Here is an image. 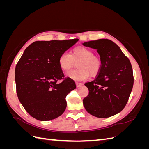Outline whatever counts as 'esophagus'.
Here are the masks:
<instances>
[{"instance_id":"obj_1","label":"esophagus","mask_w":149,"mask_h":149,"mask_svg":"<svg viewBox=\"0 0 149 149\" xmlns=\"http://www.w3.org/2000/svg\"><path fill=\"white\" fill-rule=\"evenodd\" d=\"M76 87H77V88H79V87H81V86H82L83 85V83H78V82H76Z\"/></svg>"}]
</instances>
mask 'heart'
I'll return each mask as SVG.
<instances>
[{"instance_id": "obj_1", "label": "heart", "mask_w": 149, "mask_h": 149, "mask_svg": "<svg viewBox=\"0 0 149 149\" xmlns=\"http://www.w3.org/2000/svg\"><path fill=\"white\" fill-rule=\"evenodd\" d=\"M78 68L71 70L66 76L76 81L86 79L90 74L96 75L100 71L101 61L100 58L93 55V52L88 48L79 47L74 48L71 55L68 52L63 53L58 58V65L63 71L70 70L77 62Z\"/></svg>"}]
</instances>
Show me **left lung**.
<instances>
[{
    "instance_id": "left-lung-1",
    "label": "left lung",
    "mask_w": 149,
    "mask_h": 149,
    "mask_svg": "<svg viewBox=\"0 0 149 149\" xmlns=\"http://www.w3.org/2000/svg\"><path fill=\"white\" fill-rule=\"evenodd\" d=\"M97 49L101 68L96 79L85 83L89 94L83 105L90 114L100 118L114 116L123 110L132 91L134 77L128 58L118 45L108 39L83 43Z\"/></svg>"
}]
</instances>
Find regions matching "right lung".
I'll list each match as a JSON object with an SVG mask.
<instances>
[{"mask_svg": "<svg viewBox=\"0 0 149 149\" xmlns=\"http://www.w3.org/2000/svg\"><path fill=\"white\" fill-rule=\"evenodd\" d=\"M78 40L35 42L25 49L17 63L15 76L17 96L35 119L50 120L65 112L67 94L76 87L70 78L58 82L64 76L58 58Z\"/></svg>", "mask_w": 149, "mask_h": 149, "instance_id": "obj_1", "label": "right lung"}]
</instances>
